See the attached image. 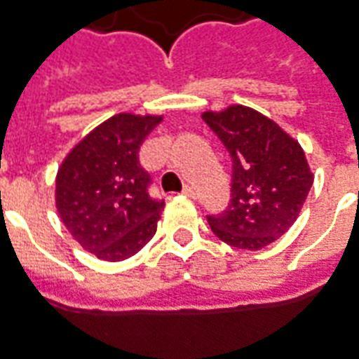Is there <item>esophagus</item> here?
I'll return each instance as SVG.
<instances>
[{
  "label": "esophagus",
  "instance_id": "obj_1",
  "mask_svg": "<svg viewBox=\"0 0 359 359\" xmlns=\"http://www.w3.org/2000/svg\"><path fill=\"white\" fill-rule=\"evenodd\" d=\"M182 194L188 198H196V190H194V187L187 184V187H184V190H182Z\"/></svg>",
  "mask_w": 359,
  "mask_h": 359
}]
</instances>
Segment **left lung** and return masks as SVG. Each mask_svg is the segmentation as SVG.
Returning <instances> with one entry per match:
<instances>
[{
	"label": "left lung",
	"mask_w": 359,
	"mask_h": 359,
	"mask_svg": "<svg viewBox=\"0 0 359 359\" xmlns=\"http://www.w3.org/2000/svg\"><path fill=\"white\" fill-rule=\"evenodd\" d=\"M231 155V200L208 223L223 243L260 250L280 239L302 212L313 184L303 147L258 110L231 104L202 114Z\"/></svg>",
	"instance_id": "8db88e82"
}]
</instances>
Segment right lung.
I'll return each instance as SVG.
<instances>
[{
    "mask_svg": "<svg viewBox=\"0 0 359 359\" xmlns=\"http://www.w3.org/2000/svg\"><path fill=\"white\" fill-rule=\"evenodd\" d=\"M163 116L120 112L89 132L56 175V210L87 252L120 262L144 249L157 231L165 202L147 188L140 145Z\"/></svg>",
    "mask_w": 359,
    "mask_h": 359,
    "instance_id": "add662e5",
    "label": "right lung"
}]
</instances>
